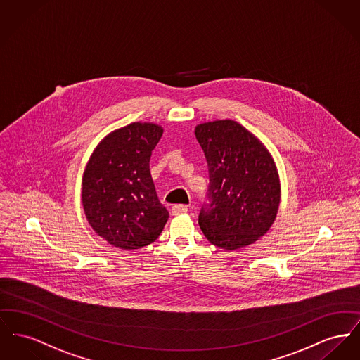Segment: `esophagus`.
Returning a JSON list of instances; mask_svg holds the SVG:
<instances>
[{
    "label": "esophagus",
    "instance_id": "esophagus-1",
    "mask_svg": "<svg viewBox=\"0 0 360 360\" xmlns=\"http://www.w3.org/2000/svg\"><path fill=\"white\" fill-rule=\"evenodd\" d=\"M188 211H189L188 205H182V204H176V205H174V207L171 208V213H172V214H175V216H178V214H184V213H188Z\"/></svg>",
    "mask_w": 360,
    "mask_h": 360
}]
</instances>
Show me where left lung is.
Returning <instances> with one entry per match:
<instances>
[{"label":"left lung","mask_w":360,"mask_h":360,"mask_svg":"<svg viewBox=\"0 0 360 360\" xmlns=\"http://www.w3.org/2000/svg\"><path fill=\"white\" fill-rule=\"evenodd\" d=\"M210 169L207 204L198 224L212 245L236 250L274 226L281 201L280 176L264 143L233 120L194 127Z\"/></svg>","instance_id":"left-lung-1"}]
</instances>
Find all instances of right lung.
<instances>
[{
	"label": "right lung",
	"mask_w": 360,
	"mask_h": 360,
	"mask_svg": "<svg viewBox=\"0 0 360 360\" xmlns=\"http://www.w3.org/2000/svg\"><path fill=\"white\" fill-rule=\"evenodd\" d=\"M163 134L153 122H131L108 133L91 153L82 179V202L92 230L110 245L133 250L155 242L169 211L149 172Z\"/></svg>",
	"instance_id": "obj_1"
}]
</instances>
